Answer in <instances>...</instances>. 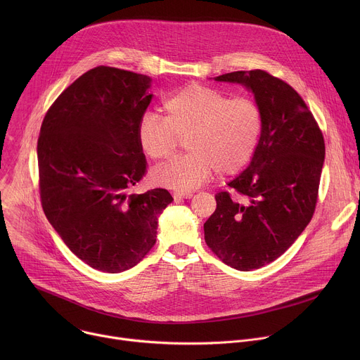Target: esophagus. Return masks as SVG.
Returning a JSON list of instances; mask_svg holds the SVG:
<instances>
[{
  "label": "esophagus",
  "mask_w": 360,
  "mask_h": 360,
  "mask_svg": "<svg viewBox=\"0 0 360 360\" xmlns=\"http://www.w3.org/2000/svg\"><path fill=\"white\" fill-rule=\"evenodd\" d=\"M192 198V192H175L174 193V199H191Z\"/></svg>",
  "instance_id": "obj_1"
}]
</instances>
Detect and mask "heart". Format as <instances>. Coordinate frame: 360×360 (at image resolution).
Here are the masks:
<instances>
[{
  "instance_id": "b5f03b06",
  "label": "heart",
  "mask_w": 360,
  "mask_h": 360,
  "mask_svg": "<svg viewBox=\"0 0 360 360\" xmlns=\"http://www.w3.org/2000/svg\"><path fill=\"white\" fill-rule=\"evenodd\" d=\"M164 112H145L136 127L141 150L162 161L185 138L188 153L152 171L157 185L191 192L207 182L214 171L233 175L242 171L258 149L264 115L253 99L231 98L205 85H188L164 101Z\"/></svg>"
}]
</instances>
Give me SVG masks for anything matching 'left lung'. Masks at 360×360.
<instances>
[{"label":"left lung","instance_id":"obj_1","mask_svg":"<svg viewBox=\"0 0 360 360\" xmlns=\"http://www.w3.org/2000/svg\"><path fill=\"white\" fill-rule=\"evenodd\" d=\"M214 79L245 86L264 115L258 149L245 171L228 182L242 200L217 193V210L203 224L205 240L218 258L248 272L278 259L311 222L325 142L300 95L282 79L261 70Z\"/></svg>","mask_w":360,"mask_h":360}]
</instances>
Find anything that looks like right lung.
<instances>
[{"label": "right lung", "mask_w": 360, "mask_h": 360, "mask_svg": "<svg viewBox=\"0 0 360 360\" xmlns=\"http://www.w3.org/2000/svg\"><path fill=\"white\" fill-rule=\"evenodd\" d=\"M150 77L96 67L75 79L42 121L37 157L42 210L56 232L94 269L135 266L157 242L167 189L141 195L146 161L136 127L152 101Z\"/></svg>", "instance_id": "add662e5"}]
</instances>
